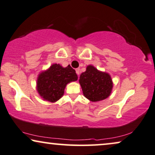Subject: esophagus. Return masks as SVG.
<instances>
[{
  "label": "esophagus",
  "mask_w": 155,
  "mask_h": 155,
  "mask_svg": "<svg viewBox=\"0 0 155 155\" xmlns=\"http://www.w3.org/2000/svg\"><path fill=\"white\" fill-rule=\"evenodd\" d=\"M76 73L77 74L78 76H79V75H80V69H76Z\"/></svg>",
  "instance_id": "1"
}]
</instances>
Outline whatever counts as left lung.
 Here are the masks:
<instances>
[{
    "instance_id": "8db88e82",
    "label": "left lung",
    "mask_w": 155,
    "mask_h": 155,
    "mask_svg": "<svg viewBox=\"0 0 155 155\" xmlns=\"http://www.w3.org/2000/svg\"><path fill=\"white\" fill-rule=\"evenodd\" d=\"M79 81L84 96L92 102L108 98L113 87L110 74L99 71L93 65L87 66L86 71L80 75Z\"/></svg>"
}]
</instances>
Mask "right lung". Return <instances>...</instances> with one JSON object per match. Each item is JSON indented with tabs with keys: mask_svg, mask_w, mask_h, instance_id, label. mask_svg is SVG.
Returning <instances> with one entry per match:
<instances>
[{
	"mask_svg": "<svg viewBox=\"0 0 155 155\" xmlns=\"http://www.w3.org/2000/svg\"><path fill=\"white\" fill-rule=\"evenodd\" d=\"M77 79L76 71L69 65L63 67L59 64H53L39 74L37 91L43 100L55 103L63 96L67 84Z\"/></svg>",
	"mask_w": 155,
	"mask_h": 155,
	"instance_id": "obj_1",
	"label": "right lung"
}]
</instances>
